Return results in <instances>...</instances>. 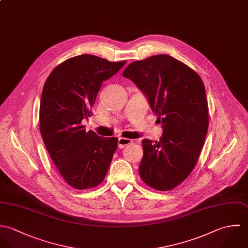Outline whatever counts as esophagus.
Here are the masks:
<instances>
[{
	"mask_svg": "<svg viewBox=\"0 0 248 248\" xmlns=\"http://www.w3.org/2000/svg\"><path fill=\"white\" fill-rule=\"evenodd\" d=\"M132 143V140L130 139H127V138H123V137H120L119 138V141H118V146L120 149H123L124 148L125 146L129 145Z\"/></svg>",
	"mask_w": 248,
	"mask_h": 248,
	"instance_id": "esophagus-1",
	"label": "esophagus"
}]
</instances>
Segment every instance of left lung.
<instances>
[{
	"label": "left lung",
	"mask_w": 248,
	"mask_h": 248,
	"mask_svg": "<svg viewBox=\"0 0 248 248\" xmlns=\"http://www.w3.org/2000/svg\"><path fill=\"white\" fill-rule=\"evenodd\" d=\"M123 76L145 94L163 127L160 141H142L140 177L157 191L172 190L191 174L205 142L209 114L203 81L167 54L132 62Z\"/></svg>",
	"instance_id": "obj_1"
}]
</instances>
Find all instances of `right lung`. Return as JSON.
<instances>
[{
  "label": "right lung",
  "instance_id": "right-lung-1",
  "mask_svg": "<svg viewBox=\"0 0 248 248\" xmlns=\"http://www.w3.org/2000/svg\"><path fill=\"white\" fill-rule=\"evenodd\" d=\"M125 62L78 55L55 67L44 84L39 110L41 136L59 173L77 190L91 189L103 181L118 147L117 138L86 132L81 122L92 115L101 82Z\"/></svg>",
  "mask_w": 248,
  "mask_h": 248
}]
</instances>
